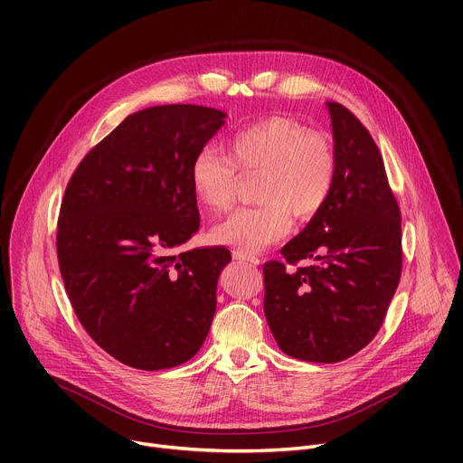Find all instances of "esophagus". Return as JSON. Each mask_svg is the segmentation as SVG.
Masks as SVG:
<instances>
[{"label":"esophagus","mask_w":463,"mask_h":463,"mask_svg":"<svg viewBox=\"0 0 463 463\" xmlns=\"http://www.w3.org/2000/svg\"><path fill=\"white\" fill-rule=\"evenodd\" d=\"M232 259H234V260H240V262H250V264H259V259H257V257H253V255H248V253H244V251H240V250H234V251H232Z\"/></svg>","instance_id":"esophagus-1"}]
</instances>
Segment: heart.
Returning <instances> with one entry per match:
<instances>
[{"label": "heart", "instance_id": "b5f03b06", "mask_svg": "<svg viewBox=\"0 0 463 463\" xmlns=\"http://www.w3.org/2000/svg\"><path fill=\"white\" fill-rule=\"evenodd\" d=\"M229 156L203 148L189 170L194 197L213 213L227 212L238 193L240 175H260L255 208H241L212 231L217 244L257 253L281 240L290 215L307 219L328 201L335 180V154L330 142L298 121L272 116L236 131Z\"/></svg>", "mask_w": 463, "mask_h": 463}]
</instances>
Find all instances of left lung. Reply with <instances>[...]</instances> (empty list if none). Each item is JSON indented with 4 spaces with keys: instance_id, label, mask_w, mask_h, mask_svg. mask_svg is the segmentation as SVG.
<instances>
[{
    "instance_id": "left-lung-1",
    "label": "left lung",
    "mask_w": 463,
    "mask_h": 463,
    "mask_svg": "<svg viewBox=\"0 0 463 463\" xmlns=\"http://www.w3.org/2000/svg\"><path fill=\"white\" fill-rule=\"evenodd\" d=\"M335 180L328 201L264 272V315L279 349L334 364L379 332L402 276V213L379 148L360 119L326 103ZM309 258L313 267L287 271Z\"/></svg>"
}]
</instances>
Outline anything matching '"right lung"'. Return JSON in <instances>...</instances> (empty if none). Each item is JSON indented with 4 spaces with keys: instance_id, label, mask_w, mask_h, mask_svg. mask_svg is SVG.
Segmentation results:
<instances>
[{
    "instance_id": "obj_1",
    "label": "right lung",
    "mask_w": 463,
    "mask_h": 463,
    "mask_svg": "<svg viewBox=\"0 0 463 463\" xmlns=\"http://www.w3.org/2000/svg\"><path fill=\"white\" fill-rule=\"evenodd\" d=\"M225 118L199 105L138 110L67 184L56 234L67 297L93 342L126 366H180L208 335L231 251L180 248L201 225L191 163Z\"/></svg>"
}]
</instances>
